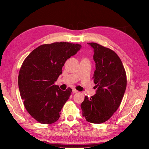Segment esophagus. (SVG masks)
<instances>
[{
	"instance_id": "obj_1",
	"label": "esophagus",
	"mask_w": 149,
	"mask_h": 149,
	"mask_svg": "<svg viewBox=\"0 0 149 149\" xmlns=\"http://www.w3.org/2000/svg\"><path fill=\"white\" fill-rule=\"evenodd\" d=\"M72 91H73V93H76L78 92V91H77V90H76L75 88H73V89H72Z\"/></svg>"
}]
</instances>
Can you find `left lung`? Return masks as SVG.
Segmentation results:
<instances>
[{
    "mask_svg": "<svg viewBox=\"0 0 149 149\" xmlns=\"http://www.w3.org/2000/svg\"><path fill=\"white\" fill-rule=\"evenodd\" d=\"M88 44L94 49L96 70L93 79L97 90L90 98L84 97L81 107L88 122L101 124L109 119L119 108L127 86V78L123 63L113 50L96 43Z\"/></svg>",
    "mask_w": 149,
    "mask_h": 149,
    "instance_id": "1",
    "label": "left lung"
}]
</instances>
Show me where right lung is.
<instances>
[{
	"mask_svg": "<svg viewBox=\"0 0 149 149\" xmlns=\"http://www.w3.org/2000/svg\"><path fill=\"white\" fill-rule=\"evenodd\" d=\"M80 48L81 45L68 42L42 45L22 63L18 77L20 96L26 111L38 123L50 124L60 117L72 89L62 91L55 82L66 61Z\"/></svg>",
	"mask_w": 149,
	"mask_h": 149,
	"instance_id": "add662e5",
	"label": "right lung"
}]
</instances>
